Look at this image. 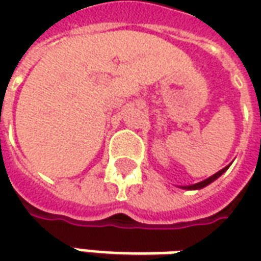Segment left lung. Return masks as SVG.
<instances>
[{
    "mask_svg": "<svg viewBox=\"0 0 261 261\" xmlns=\"http://www.w3.org/2000/svg\"><path fill=\"white\" fill-rule=\"evenodd\" d=\"M226 168H228V167L222 168V170H219L218 173H215L214 175H211L209 178H206V180L200 181V183H196V185H192V186H183V189H187V190H199V189H203V187H206L207 185H211L212 181H215V180L218 178V177H219V175L224 174V173L226 171Z\"/></svg>",
    "mask_w": 261,
    "mask_h": 261,
    "instance_id": "1",
    "label": "left lung"
}]
</instances>
